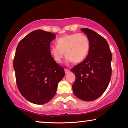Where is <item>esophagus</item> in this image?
<instances>
[{"label":"esophagus","instance_id":"1","mask_svg":"<svg viewBox=\"0 0 128 128\" xmlns=\"http://www.w3.org/2000/svg\"><path fill=\"white\" fill-rule=\"evenodd\" d=\"M64 70H65V73H68L70 72V70H69V69H66V68Z\"/></svg>","mask_w":128,"mask_h":128}]
</instances>
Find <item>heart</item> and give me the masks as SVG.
<instances>
[{"mask_svg": "<svg viewBox=\"0 0 128 128\" xmlns=\"http://www.w3.org/2000/svg\"><path fill=\"white\" fill-rule=\"evenodd\" d=\"M56 43L50 53L57 62H62L65 52L67 62L78 63L86 58L90 48L89 39L83 33L66 34L58 38Z\"/></svg>", "mask_w": 128, "mask_h": 128, "instance_id": "heart-1", "label": "heart"}]
</instances>
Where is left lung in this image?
<instances>
[{
  "mask_svg": "<svg viewBox=\"0 0 128 128\" xmlns=\"http://www.w3.org/2000/svg\"><path fill=\"white\" fill-rule=\"evenodd\" d=\"M90 40L88 56L71 69L76 80L73 92L84 101L94 100L102 95L109 85L112 74V53L104 38L93 30L82 28Z\"/></svg>",
  "mask_w": 128,
  "mask_h": 128,
  "instance_id": "obj_1",
  "label": "left lung"
}]
</instances>
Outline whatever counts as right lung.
<instances>
[{
	"instance_id": "add662e5",
	"label": "right lung",
	"mask_w": 128,
	"mask_h": 128,
	"mask_svg": "<svg viewBox=\"0 0 128 128\" xmlns=\"http://www.w3.org/2000/svg\"><path fill=\"white\" fill-rule=\"evenodd\" d=\"M56 35L36 30L17 45L14 60L16 84L24 98L36 104L46 103L54 98L64 69L50 53L51 42Z\"/></svg>"
}]
</instances>
